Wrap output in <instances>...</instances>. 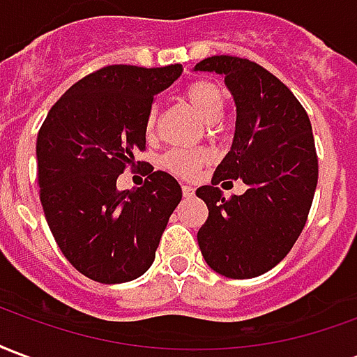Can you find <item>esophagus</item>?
<instances>
[{
	"label": "esophagus",
	"mask_w": 357,
	"mask_h": 357,
	"mask_svg": "<svg viewBox=\"0 0 357 357\" xmlns=\"http://www.w3.org/2000/svg\"><path fill=\"white\" fill-rule=\"evenodd\" d=\"M181 193H183L185 199H189V197H193L195 195V189L191 185H181Z\"/></svg>",
	"instance_id": "esophagus-1"
}]
</instances>
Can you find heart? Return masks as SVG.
Returning <instances> with one entry per match:
<instances>
[{
    "label": "heart",
    "instance_id": "b5f03b06",
    "mask_svg": "<svg viewBox=\"0 0 357 357\" xmlns=\"http://www.w3.org/2000/svg\"><path fill=\"white\" fill-rule=\"evenodd\" d=\"M183 99L193 110H197L206 124L214 126L224 116L225 93L220 84L212 80H197L189 84L183 91ZM158 120V107L153 105L145 118V132L153 135ZM210 160L206 149H172L160 158L164 170H168L179 178H193L204 164Z\"/></svg>",
    "mask_w": 357,
    "mask_h": 357
}]
</instances>
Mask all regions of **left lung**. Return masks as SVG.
I'll list each match as a JSON object with an SVG mask.
<instances>
[{
    "instance_id": "1",
    "label": "left lung",
    "mask_w": 357,
    "mask_h": 357,
    "mask_svg": "<svg viewBox=\"0 0 357 357\" xmlns=\"http://www.w3.org/2000/svg\"><path fill=\"white\" fill-rule=\"evenodd\" d=\"M195 70L225 76L237 107L231 151L212 185L197 189L208 206L197 241L218 273L258 277L289 255L306 225L317 185L312 124L291 89L248 59L214 55ZM233 178H243L248 191L225 199L215 185Z\"/></svg>"
}]
</instances>
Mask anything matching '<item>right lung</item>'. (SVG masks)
<instances>
[{"label":"right lung","instance_id":"obj_1","mask_svg":"<svg viewBox=\"0 0 357 357\" xmlns=\"http://www.w3.org/2000/svg\"><path fill=\"white\" fill-rule=\"evenodd\" d=\"M181 65H110L88 74L43 120L36 156L43 214L61 252L97 283L143 275L181 201V187L147 162L145 183L118 191L116 179L145 151V118Z\"/></svg>","mask_w":357,"mask_h":357}]
</instances>
